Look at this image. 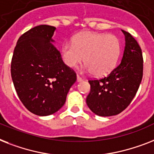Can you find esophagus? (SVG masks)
<instances>
[{"mask_svg": "<svg viewBox=\"0 0 154 154\" xmlns=\"http://www.w3.org/2000/svg\"><path fill=\"white\" fill-rule=\"evenodd\" d=\"M77 82H81V81H83V79H82V78L80 77L79 75H77Z\"/></svg>", "mask_w": 154, "mask_h": 154, "instance_id": "1", "label": "esophagus"}]
</instances>
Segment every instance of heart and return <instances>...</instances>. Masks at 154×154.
Returning <instances> with one entry per match:
<instances>
[{
  "mask_svg": "<svg viewBox=\"0 0 154 154\" xmlns=\"http://www.w3.org/2000/svg\"><path fill=\"white\" fill-rule=\"evenodd\" d=\"M121 45L114 35L85 32L75 35L72 42L62 45L61 54L65 64L76 67L84 61V70L95 76H104L116 66L120 54Z\"/></svg>",
  "mask_w": 154,
  "mask_h": 154,
  "instance_id": "b5f03b06",
  "label": "heart"
}]
</instances>
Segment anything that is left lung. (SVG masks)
<instances>
[{
	"label": "left lung",
	"instance_id": "8db88e82",
	"mask_svg": "<svg viewBox=\"0 0 154 154\" xmlns=\"http://www.w3.org/2000/svg\"><path fill=\"white\" fill-rule=\"evenodd\" d=\"M125 35V49L120 64L100 79L89 80L91 86L86 103L100 116L118 115L128 107L139 88L143 76L142 49L129 32Z\"/></svg>",
	"mask_w": 154,
	"mask_h": 154
}]
</instances>
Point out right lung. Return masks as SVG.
<instances>
[{
    "label": "right lung",
    "instance_id": "obj_1",
    "mask_svg": "<svg viewBox=\"0 0 154 154\" xmlns=\"http://www.w3.org/2000/svg\"><path fill=\"white\" fill-rule=\"evenodd\" d=\"M55 29L44 24L23 33L17 41L11 63L19 98L29 112L39 116L57 112L77 81L76 73L63 62L53 44Z\"/></svg>",
    "mask_w": 154,
    "mask_h": 154
}]
</instances>
